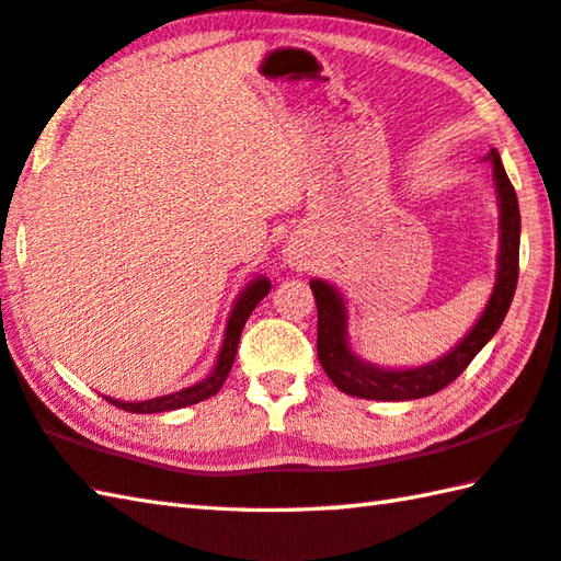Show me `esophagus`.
I'll return each mask as SVG.
<instances>
[{
	"label": "esophagus",
	"mask_w": 561,
	"mask_h": 561,
	"mask_svg": "<svg viewBox=\"0 0 561 561\" xmlns=\"http://www.w3.org/2000/svg\"><path fill=\"white\" fill-rule=\"evenodd\" d=\"M290 263H300V253L298 251H290Z\"/></svg>",
	"instance_id": "esophagus-1"
}]
</instances>
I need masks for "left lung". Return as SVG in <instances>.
<instances>
[{
    "label": "left lung",
    "instance_id": "left-lung-1",
    "mask_svg": "<svg viewBox=\"0 0 561 561\" xmlns=\"http://www.w3.org/2000/svg\"><path fill=\"white\" fill-rule=\"evenodd\" d=\"M493 163L495 193L501 205V251H499V278L489 305L473 330L451 348L447 356L427 366L390 371L356 358L346 344V312L342 295L330 283L312 280L310 288L317 302V356L324 374L346 396L368 400H415L447 388L454 378L463 374L473 356L489 344L499 332L513 302L517 271H520V207H517L515 187L505 175L501 156L495 149L489 153Z\"/></svg>",
    "mask_w": 561,
    "mask_h": 561
}]
</instances>
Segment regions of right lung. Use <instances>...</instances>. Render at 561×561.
<instances>
[{
    "label": "right lung",
    "instance_id": "1",
    "mask_svg": "<svg viewBox=\"0 0 561 561\" xmlns=\"http://www.w3.org/2000/svg\"><path fill=\"white\" fill-rule=\"evenodd\" d=\"M271 290V283L266 278H256L253 283H249V288L239 295V300L234 305V310L229 314V322H227V332H225V344H221V352L217 358V366L213 376H207L205 380H199V383L190 386L185 390H178V393L171 396H163V398H153V400H144V403H124V400H114L107 398L112 405L122 408L126 412H165V410H178V408H187V405H195V403H203V400L213 398L219 393L221 383H225L231 366H234V356H237V346H239V336L241 330H244V324L249 320V314L253 312V308L266 298Z\"/></svg>",
    "mask_w": 561,
    "mask_h": 561
}]
</instances>
